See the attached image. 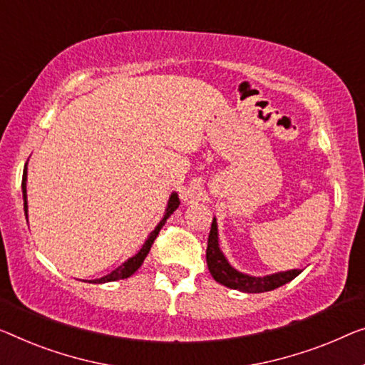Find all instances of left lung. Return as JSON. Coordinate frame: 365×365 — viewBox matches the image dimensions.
Masks as SVG:
<instances>
[{
	"instance_id": "obj_1",
	"label": "left lung",
	"mask_w": 365,
	"mask_h": 365,
	"mask_svg": "<svg viewBox=\"0 0 365 365\" xmlns=\"http://www.w3.org/2000/svg\"><path fill=\"white\" fill-rule=\"evenodd\" d=\"M206 264H208L210 274L213 275L216 282H220L221 285L230 287L232 290L246 292V293H262L274 290L282 285L288 284V282L295 279L300 274V269H293L288 272H280L275 275L267 277H251L244 275L236 269H232L222 252L217 246V226L216 220L211 222V231L208 236V247H206Z\"/></svg>"
}]
</instances>
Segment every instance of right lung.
Returning <instances> with one entry per match:
<instances>
[{"label":"right lung","mask_w":365,"mask_h":365,"mask_svg":"<svg viewBox=\"0 0 365 365\" xmlns=\"http://www.w3.org/2000/svg\"><path fill=\"white\" fill-rule=\"evenodd\" d=\"M26 178H27V168H24V173H23V198H24V213H26V217H27V200H26ZM178 205H180V201H178V197L175 193L172 195L170 200H168V206H167V213L164 216V220H162L159 225H157V227L154 231L150 232V236L148 237V241H145V244L143 246V249L134 255V257L128 259L126 262H124L123 265H119V267L116 270H113L111 274H108L105 277H101V279H96V280H91V284H105V282H114V280H121V279H128V277H130L134 274L135 270H138L140 265H143L144 259L148 257V254L150 251L152 244H154L155 237L159 236V232L162 230V226L165 225V221L168 220V216H170L173 211H175L178 208Z\"/></svg>","instance_id":"obj_1"}]
</instances>
